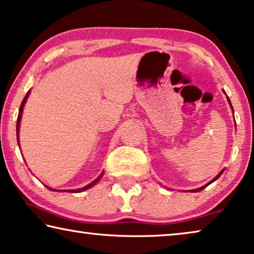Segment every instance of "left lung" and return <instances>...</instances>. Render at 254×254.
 I'll return each mask as SVG.
<instances>
[{"instance_id": "8db88e82", "label": "left lung", "mask_w": 254, "mask_h": 254, "mask_svg": "<svg viewBox=\"0 0 254 254\" xmlns=\"http://www.w3.org/2000/svg\"><path fill=\"white\" fill-rule=\"evenodd\" d=\"M227 100H228L229 105H231V106H232V104H231V100H229V98H228V97H227ZM232 110H233V107H232ZM223 172H224V171H221V172H220V174H218V175H217V176H216V178H215L214 180H212L210 183H212V182H214V181H215V180H217V179H218V178H219V176H220L221 174H223ZM210 183H209V184H210ZM207 185H208V184H207ZM207 185H206V187H207ZM206 187H202V188H200V189H198V190H195V191H201V190H203V189H204V188H206Z\"/></svg>"}]
</instances>
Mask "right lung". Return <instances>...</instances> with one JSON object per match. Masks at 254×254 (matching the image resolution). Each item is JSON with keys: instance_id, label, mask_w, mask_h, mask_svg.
<instances>
[{"instance_id": "1", "label": "right lung", "mask_w": 254, "mask_h": 254, "mask_svg": "<svg viewBox=\"0 0 254 254\" xmlns=\"http://www.w3.org/2000/svg\"><path fill=\"white\" fill-rule=\"evenodd\" d=\"M28 96H29V91H28V94L26 95V97L23 98L21 105H20V110H19V114H18V120H17V140H18V144H19V127H20V120H21L23 106H25V103H26V100H27V98H28ZM102 176H103V173L98 176L97 180H95L94 182H91L90 184H88L87 187L81 188V189H76V190H70L69 192H74V193H75V192H82V191H84V190H88V189H90L91 187H94V185H95L96 183H97L100 179H102ZM50 190H52V189H50ZM52 191H55V190H52ZM62 192H63V191H62ZM64 192H65V191H64ZM66 192H67V191H66Z\"/></svg>"}]
</instances>
